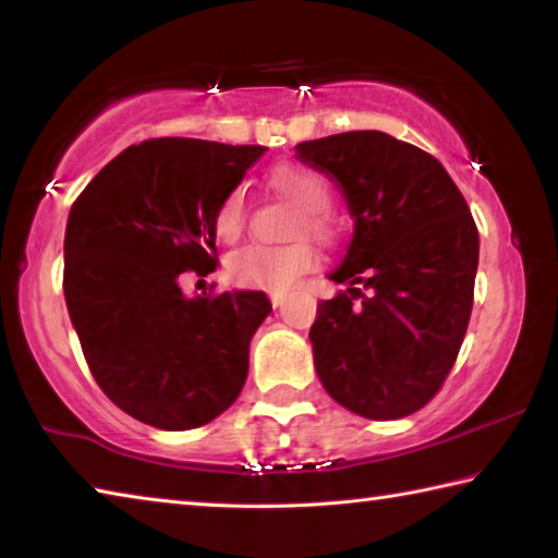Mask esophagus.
I'll use <instances>...</instances> for the list:
<instances>
[{
    "mask_svg": "<svg viewBox=\"0 0 558 558\" xmlns=\"http://www.w3.org/2000/svg\"><path fill=\"white\" fill-rule=\"evenodd\" d=\"M270 302H272V307H280L282 305V295H278V292H272Z\"/></svg>",
    "mask_w": 558,
    "mask_h": 558,
    "instance_id": "obj_1",
    "label": "esophagus"
}]
</instances>
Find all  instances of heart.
Here are the masks:
<instances>
[{"label":"heart","instance_id":"heart-1","mask_svg":"<svg viewBox=\"0 0 558 558\" xmlns=\"http://www.w3.org/2000/svg\"><path fill=\"white\" fill-rule=\"evenodd\" d=\"M270 192L282 202L295 206L298 216L292 221V239L310 235V239L329 243L335 241V223L329 216V202H332V186L317 169L305 165H282L268 174ZM245 229V192L233 186L223 194L214 211V231L223 243L241 239ZM317 248L307 241L292 245H243L229 256L226 270L229 278L241 288L282 292L292 288L300 276L317 266Z\"/></svg>","mask_w":558,"mask_h":558}]
</instances>
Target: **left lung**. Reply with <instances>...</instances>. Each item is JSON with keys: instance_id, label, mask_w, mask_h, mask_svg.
Returning <instances> with one entry per match:
<instances>
[{"instance_id": "8db88e82", "label": "left lung", "mask_w": 558, "mask_h": 558, "mask_svg": "<svg viewBox=\"0 0 558 558\" xmlns=\"http://www.w3.org/2000/svg\"><path fill=\"white\" fill-rule=\"evenodd\" d=\"M354 216L329 280L349 286L317 305L310 329L319 381L372 421L421 411L440 391L468 332L480 235L465 196L436 157L379 130L295 147Z\"/></svg>"}]
</instances>
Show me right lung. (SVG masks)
<instances>
[{"instance_id":"1","label":"right lung","mask_w":558,"mask_h":558,"mask_svg":"<svg viewBox=\"0 0 558 558\" xmlns=\"http://www.w3.org/2000/svg\"><path fill=\"white\" fill-rule=\"evenodd\" d=\"M263 153V145L145 140L102 167L71 206L63 241L71 323L102 393L147 426H206L243 389L268 298L253 290L186 298L179 278L219 266L214 211Z\"/></svg>"}]
</instances>
